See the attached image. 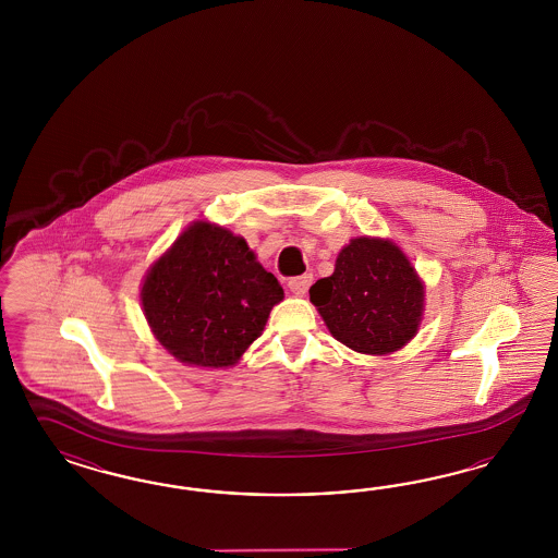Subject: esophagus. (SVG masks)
Listing matches in <instances>:
<instances>
[{
  "label": "esophagus",
  "instance_id": "34e87169",
  "mask_svg": "<svg viewBox=\"0 0 558 558\" xmlns=\"http://www.w3.org/2000/svg\"><path fill=\"white\" fill-rule=\"evenodd\" d=\"M311 284H313V276H311V274H303V276L290 278L288 288H290V292H292V294H296V296H304Z\"/></svg>",
  "mask_w": 558,
  "mask_h": 558
}]
</instances>
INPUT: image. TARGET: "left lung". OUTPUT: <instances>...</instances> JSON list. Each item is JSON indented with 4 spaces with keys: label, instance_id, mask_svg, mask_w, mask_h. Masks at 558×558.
I'll use <instances>...</instances> for the list:
<instances>
[{
    "label": "left lung",
    "instance_id": "8db88e82",
    "mask_svg": "<svg viewBox=\"0 0 558 558\" xmlns=\"http://www.w3.org/2000/svg\"><path fill=\"white\" fill-rule=\"evenodd\" d=\"M308 294L331 336L360 354L401 350L422 323L423 282L389 239H352Z\"/></svg>",
    "mask_w": 558,
    "mask_h": 558
}]
</instances>
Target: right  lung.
Here are the masks:
<instances>
[{"instance_id":"right-lung-1","label":"right lung","mask_w":558,"mask_h":558,"mask_svg":"<svg viewBox=\"0 0 558 558\" xmlns=\"http://www.w3.org/2000/svg\"><path fill=\"white\" fill-rule=\"evenodd\" d=\"M282 299L245 239L206 220L175 239L141 290L153 336L175 360L203 368L236 364Z\"/></svg>"}]
</instances>
